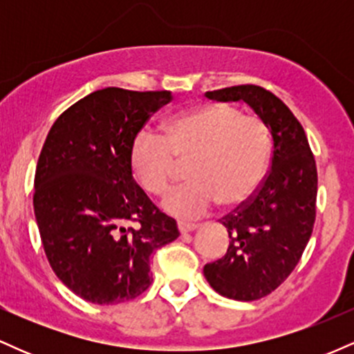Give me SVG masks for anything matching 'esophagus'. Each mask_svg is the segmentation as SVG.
<instances>
[{
    "mask_svg": "<svg viewBox=\"0 0 354 354\" xmlns=\"http://www.w3.org/2000/svg\"><path fill=\"white\" fill-rule=\"evenodd\" d=\"M198 226L194 223H186V221H178V230H180L181 234L185 233H191V231L196 230Z\"/></svg>",
    "mask_w": 354,
    "mask_h": 354,
    "instance_id": "1",
    "label": "esophagus"
}]
</instances>
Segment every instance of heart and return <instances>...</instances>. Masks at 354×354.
<instances>
[{
	"mask_svg": "<svg viewBox=\"0 0 354 354\" xmlns=\"http://www.w3.org/2000/svg\"><path fill=\"white\" fill-rule=\"evenodd\" d=\"M271 154L268 126L261 118L243 115L236 106L208 103L171 118L163 136L143 129L129 148V166L146 193L163 194L188 163L189 183L173 189L163 209L194 218L219 203L245 205L265 178Z\"/></svg>",
	"mask_w": 354,
	"mask_h": 354,
	"instance_id": "obj_1",
	"label": "heart"
}]
</instances>
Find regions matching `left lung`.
<instances>
[{
  "mask_svg": "<svg viewBox=\"0 0 354 354\" xmlns=\"http://www.w3.org/2000/svg\"><path fill=\"white\" fill-rule=\"evenodd\" d=\"M216 101H245L273 138L270 173L245 205L221 219L226 254L203 270L216 293L238 301L268 296L298 265L316 218L318 173L301 123L278 96L256 84L205 93Z\"/></svg>",
  "mask_w": 354,
  "mask_h": 354,
  "instance_id": "obj_1",
  "label": "left lung"
}]
</instances>
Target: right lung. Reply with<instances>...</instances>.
<instances>
[{
	"label": "right lung",
	"mask_w": 354,
	"mask_h": 354,
	"mask_svg": "<svg viewBox=\"0 0 354 354\" xmlns=\"http://www.w3.org/2000/svg\"><path fill=\"white\" fill-rule=\"evenodd\" d=\"M171 100L169 91L98 89L68 108L44 141L33 196L39 236L61 283L89 303L145 293L153 253L180 236L129 166L135 136Z\"/></svg>",
	"instance_id": "add662e5"
}]
</instances>
